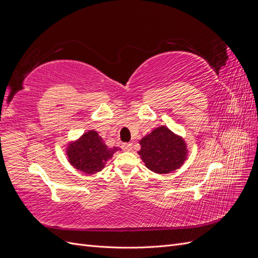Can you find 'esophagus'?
<instances>
[{"label": "esophagus", "mask_w": 258, "mask_h": 258, "mask_svg": "<svg viewBox=\"0 0 258 258\" xmlns=\"http://www.w3.org/2000/svg\"><path fill=\"white\" fill-rule=\"evenodd\" d=\"M122 150L126 151V152H130L132 151V143H126L122 145Z\"/></svg>", "instance_id": "1"}]
</instances>
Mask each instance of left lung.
Instances as JSON below:
<instances>
[{"label":"left lung","mask_w":258,"mask_h":258,"mask_svg":"<svg viewBox=\"0 0 258 258\" xmlns=\"http://www.w3.org/2000/svg\"><path fill=\"white\" fill-rule=\"evenodd\" d=\"M138 154L145 167L158 174L174 172L187 160L188 148L185 139L166 126L155 128L140 140Z\"/></svg>","instance_id":"left-lung-1"}]
</instances>
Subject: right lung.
Segmentation results:
<instances>
[{
	"label": "right lung",
	"instance_id": "right-lung-1",
	"mask_svg": "<svg viewBox=\"0 0 258 258\" xmlns=\"http://www.w3.org/2000/svg\"><path fill=\"white\" fill-rule=\"evenodd\" d=\"M120 147H108L96 130H88L79 139L69 142L66 148L68 161L85 174H95L102 170L114 153Z\"/></svg>",
	"mask_w": 258,
	"mask_h": 258
}]
</instances>
